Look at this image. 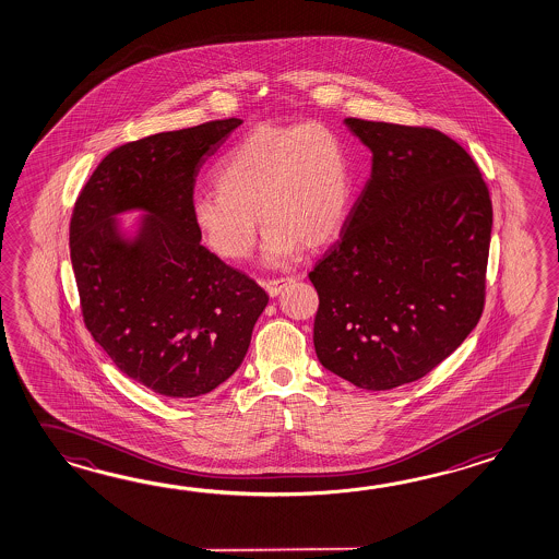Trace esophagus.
Returning <instances> with one entry per match:
<instances>
[{
  "mask_svg": "<svg viewBox=\"0 0 559 559\" xmlns=\"http://www.w3.org/2000/svg\"><path fill=\"white\" fill-rule=\"evenodd\" d=\"M295 278L293 276H278V278H269V281H264L262 285H264V290L271 295V297H276V295H281V290L285 288V286L290 285Z\"/></svg>",
  "mask_w": 559,
  "mask_h": 559,
  "instance_id": "obj_1",
  "label": "esophagus"
}]
</instances>
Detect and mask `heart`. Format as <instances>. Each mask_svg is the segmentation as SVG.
I'll return each instance as SVG.
<instances>
[{
  "label": "heart",
  "instance_id": "obj_1",
  "mask_svg": "<svg viewBox=\"0 0 559 559\" xmlns=\"http://www.w3.org/2000/svg\"><path fill=\"white\" fill-rule=\"evenodd\" d=\"M217 191L194 194V227L211 251L242 261L257 242L264 259L283 262L305 247H320L341 230L353 199V160L341 131L322 121L262 123L218 160Z\"/></svg>",
  "mask_w": 559,
  "mask_h": 559
}]
</instances>
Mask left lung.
Wrapping results in <instances>:
<instances>
[{"label":"left lung","instance_id":"obj_1","mask_svg":"<svg viewBox=\"0 0 559 559\" xmlns=\"http://www.w3.org/2000/svg\"><path fill=\"white\" fill-rule=\"evenodd\" d=\"M372 151L365 191L308 273L320 365L365 390L420 380L486 302L491 199L466 148L432 127L348 117Z\"/></svg>","mask_w":559,"mask_h":559}]
</instances>
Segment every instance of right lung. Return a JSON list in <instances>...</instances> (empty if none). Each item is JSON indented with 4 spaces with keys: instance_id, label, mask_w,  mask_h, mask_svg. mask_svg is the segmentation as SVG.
Here are the masks:
<instances>
[{
    "instance_id": "right-lung-1",
    "label": "right lung",
    "mask_w": 559,
    "mask_h": 559,
    "mask_svg": "<svg viewBox=\"0 0 559 559\" xmlns=\"http://www.w3.org/2000/svg\"><path fill=\"white\" fill-rule=\"evenodd\" d=\"M242 121L167 131L114 148L83 185L69 251L87 331L115 366L173 400L223 384L251 344L269 295L201 245L191 215L199 169ZM150 213L126 243L112 215Z\"/></svg>"
}]
</instances>
